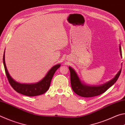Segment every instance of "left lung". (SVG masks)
Returning <instances> with one entry per match:
<instances>
[{
    "label": "left lung",
    "mask_w": 125,
    "mask_h": 125,
    "mask_svg": "<svg viewBox=\"0 0 125 125\" xmlns=\"http://www.w3.org/2000/svg\"><path fill=\"white\" fill-rule=\"evenodd\" d=\"M119 49L120 55L122 57V51L120 45ZM69 69L71 73V86L73 92L78 95L84 97V98H90V97L98 96L105 93L110 87H111L115 83V82L117 81L119 77L121 72V68L113 79L103 85L99 86H90L82 83L77 73L72 68L69 67Z\"/></svg>",
    "instance_id": "obj_1"
}]
</instances>
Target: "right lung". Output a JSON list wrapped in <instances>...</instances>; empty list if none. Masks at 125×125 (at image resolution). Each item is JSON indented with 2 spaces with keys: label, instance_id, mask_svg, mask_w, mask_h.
Here are the masks:
<instances>
[{
  "label": "right lung",
  "instance_id": "1",
  "mask_svg": "<svg viewBox=\"0 0 125 125\" xmlns=\"http://www.w3.org/2000/svg\"><path fill=\"white\" fill-rule=\"evenodd\" d=\"M3 63L5 73L9 83L14 89L19 93L29 96H34L43 94L50 88L51 82L57 69L60 67L61 64L54 65L48 72L47 74L41 80L35 84H21L16 82L10 75L7 68L5 62V51L3 55Z\"/></svg>",
  "mask_w": 125,
  "mask_h": 125
}]
</instances>
